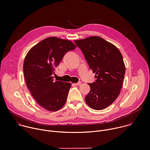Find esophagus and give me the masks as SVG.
Wrapping results in <instances>:
<instances>
[{"instance_id":"34e87169","label":"esophagus","mask_w":150,"mask_h":150,"mask_svg":"<svg viewBox=\"0 0 150 150\" xmlns=\"http://www.w3.org/2000/svg\"><path fill=\"white\" fill-rule=\"evenodd\" d=\"M81 82H78V83H74L75 85H76V86H79V85H81Z\"/></svg>"}]
</instances>
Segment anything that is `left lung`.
<instances>
[{
    "label": "left lung",
    "mask_w": 150,
    "mask_h": 150,
    "mask_svg": "<svg viewBox=\"0 0 150 150\" xmlns=\"http://www.w3.org/2000/svg\"><path fill=\"white\" fill-rule=\"evenodd\" d=\"M74 42L83 52L97 78L96 82L89 83L90 92L85 101L93 110L105 109L117 98L122 87L125 65L122 54L115 45L99 36Z\"/></svg>",
    "instance_id": "obj_1"
}]
</instances>
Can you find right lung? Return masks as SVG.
<instances>
[{"mask_svg":"<svg viewBox=\"0 0 150 150\" xmlns=\"http://www.w3.org/2000/svg\"><path fill=\"white\" fill-rule=\"evenodd\" d=\"M76 47L71 41L50 37L33 46L23 64L27 86L36 103L49 111H56L65 104L71 83L56 81L52 74L65 54Z\"/></svg>","mask_w":150,"mask_h":150,"instance_id":"right-lung-1","label":"right lung"}]
</instances>
